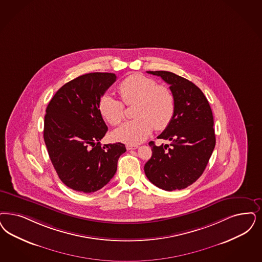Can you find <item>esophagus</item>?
Returning a JSON list of instances; mask_svg holds the SVG:
<instances>
[{"mask_svg": "<svg viewBox=\"0 0 262 262\" xmlns=\"http://www.w3.org/2000/svg\"><path fill=\"white\" fill-rule=\"evenodd\" d=\"M126 150H136L138 148L137 145H126Z\"/></svg>", "mask_w": 262, "mask_h": 262, "instance_id": "1", "label": "esophagus"}]
</instances>
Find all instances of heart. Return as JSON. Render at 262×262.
Wrapping results in <instances>:
<instances>
[{
    "label": "heart",
    "instance_id": "obj_1",
    "mask_svg": "<svg viewBox=\"0 0 262 262\" xmlns=\"http://www.w3.org/2000/svg\"><path fill=\"white\" fill-rule=\"evenodd\" d=\"M119 93L124 103L133 105L135 119L117 127L112 136L127 144L143 142L157 130L166 128L174 116L175 99L171 91L156 80L142 74L127 76L119 85ZM124 103L110 93H104L99 99L100 114L112 126L119 125L125 117Z\"/></svg>",
    "mask_w": 262,
    "mask_h": 262
}]
</instances>
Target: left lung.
Here are the masks:
<instances>
[{"label":"left lung","instance_id":"8db88e82","mask_svg":"<svg viewBox=\"0 0 262 262\" xmlns=\"http://www.w3.org/2000/svg\"><path fill=\"white\" fill-rule=\"evenodd\" d=\"M170 85L175 112L170 124L158 138L169 144L155 145L145 163L147 178L164 190H182L199 179L216 145L214 119L206 97L188 79L170 72H147Z\"/></svg>","mask_w":262,"mask_h":262}]
</instances>
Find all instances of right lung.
<instances>
[{"mask_svg": "<svg viewBox=\"0 0 262 262\" xmlns=\"http://www.w3.org/2000/svg\"><path fill=\"white\" fill-rule=\"evenodd\" d=\"M116 81L108 72H93L66 83L49 101L43 138L59 178L72 190L94 192L104 187L117 170L123 143L99 140L108 127L101 117L99 99Z\"/></svg>", "mask_w": 262, "mask_h": 262, "instance_id": "obj_1", "label": "right lung"}]
</instances>
